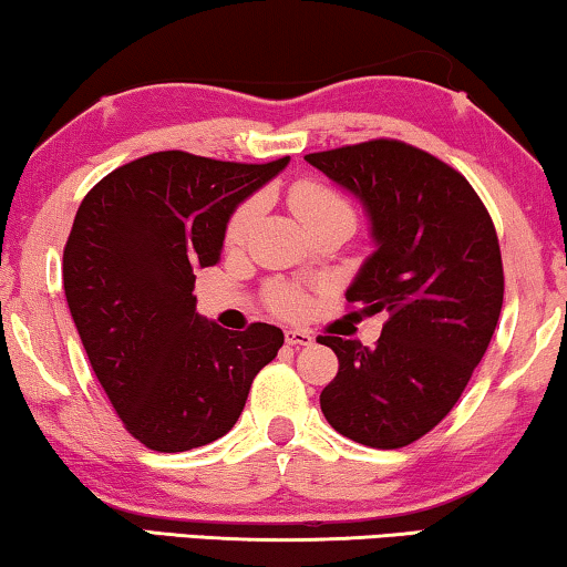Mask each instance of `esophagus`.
<instances>
[{"instance_id":"1","label":"esophagus","mask_w":567,"mask_h":567,"mask_svg":"<svg viewBox=\"0 0 567 567\" xmlns=\"http://www.w3.org/2000/svg\"><path fill=\"white\" fill-rule=\"evenodd\" d=\"M315 342L309 332L303 330H286V344H291V348H307V344Z\"/></svg>"}]
</instances>
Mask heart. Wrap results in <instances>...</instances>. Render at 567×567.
I'll return each instance as SVG.
<instances>
[{
    "instance_id": "heart-1",
    "label": "heart",
    "mask_w": 567,
    "mask_h": 567,
    "mask_svg": "<svg viewBox=\"0 0 567 567\" xmlns=\"http://www.w3.org/2000/svg\"><path fill=\"white\" fill-rule=\"evenodd\" d=\"M289 209L291 215L297 217L301 227H309L317 219L330 217V215H350V204L342 199L340 194H334L332 188H327L319 182H299L289 188ZM258 215V199L243 202L240 207L233 212L229 223L225 227V243L229 248L240 245L248 235L252 219ZM299 297L293 291H276L274 293V307L284 315H293L299 309Z\"/></svg>"
}]
</instances>
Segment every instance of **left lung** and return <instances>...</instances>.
Returning <instances> with one entry per match:
<instances>
[{"mask_svg": "<svg viewBox=\"0 0 567 567\" xmlns=\"http://www.w3.org/2000/svg\"><path fill=\"white\" fill-rule=\"evenodd\" d=\"M303 161L363 204L373 252L344 291L365 317H385L375 348L319 338L340 371L319 404L360 445H412L457 404L504 303L494 223L465 182L434 155L371 141Z\"/></svg>", "mask_w": 567, "mask_h": 567, "instance_id": "left-lung-1", "label": "left lung"}]
</instances>
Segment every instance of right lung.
<instances>
[{
    "mask_svg": "<svg viewBox=\"0 0 567 567\" xmlns=\"http://www.w3.org/2000/svg\"><path fill=\"white\" fill-rule=\"evenodd\" d=\"M289 166L163 151L104 176L84 196L63 250L73 324L114 412L158 453L233 430L284 332H233L196 311L194 270L223 256L233 212Z\"/></svg>",
    "mask_w": 567,
    "mask_h": 567,
    "instance_id": "obj_1",
    "label": "right lung"
}]
</instances>
